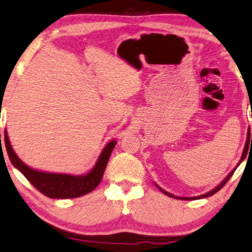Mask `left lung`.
I'll list each match as a JSON object with an SVG mask.
<instances>
[{"instance_id":"8db88e82","label":"left lung","mask_w":252,"mask_h":252,"mask_svg":"<svg viewBox=\"0 0 252 252\" xmlns=\"http://www.w3.org/2000/svg\"><path fill=\"white\" fill-rule=\"evenodd\" d=\"M251 117H252V113H251ZM249 134H250V129L248 130V137H249ZM251 136H252V134H251ZM247 154H248V147H247V144H246V146H245V149H244V152H243V155H241V158H240V160H239V162L237 164V166L235 167V168L231 170L229 174H228V176L226 177V178L220 182V184L218 186V187H215V188L213 189V190H211L210 192H208V193H205V194H202V195H199V196H191V198H185V196H176V195H174V194H171V193H169V192H167V191H165V190H162L159 186H157L156 184V186H157V188H158L162 193H165L166 195H168V196H171V198H175V199H180V200H195V199H203V198H206V196H211V195H213V194H215L216 192L218 191H220L221 188H223V187L226 185V182H227L229 179H230V177L234 175V172H235V170L237 169V167L240 165V162L243 161L245 158H246V156H247Z\"/></svg>"}]
</instances>
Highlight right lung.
I'll list each match as a JSON object with an SVG mask.
<instances>
[{
	"mask_svg": "<svg viewBox=\"0 0 252 252\" xmlns=\"http://www.w3.org/2000/svg\"><path fill=\"white\" fill-rule=\"evenodd\" d=\"M1 136V135H0ZM5 147L11 162L26 177L27 180L48 198L51 199H72L90 193L99 185L109 160L113 147L117 144L116 140L110 141L100 153L93 169L82 176H73L67 174H53L32 169L18 158L12 149L8 140L7 132L4 133Z\"/></svg>",
	"mask_w": 252,
	"mask_h": 252,
	"instance_id": "right-lung-1",
	"label": "right lung"
}]
</instances>
